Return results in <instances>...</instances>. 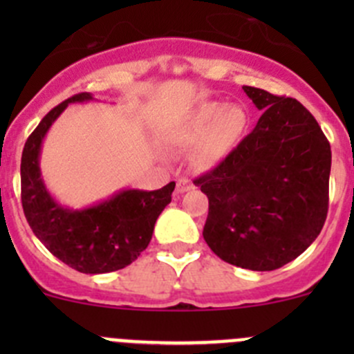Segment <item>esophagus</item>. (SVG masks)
Masks as SVG:
<instances>
[{
    "label": "esophagus",
    "instance_id": "esophagus-1",
    "mask_svg": "<svg viewBox=\"0 0 354 354\" xmlns=\"http://www.w3.org/2000/svg\"><path fill=\"white\" fill-rule=\"evenodd\" d=\"M194 188V183H192L188 178H180V180L176 181V192L178 194H185V192L192 190Z\"/></svg>",
    "mask_w": 354,
    "mask_h": 354
}]
</instances>
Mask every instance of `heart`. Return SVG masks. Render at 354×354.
<instances>
[{
	"label": "heart",
	"instance_id": "obj_1",
	"mask_svg": "<svg viewBox=\"0 0 354 354\" xmlns=\"http://www.w3.org/2000/svg\"><path fill=\"white\" fill-rule=\"evenodd\" d=\"M248 127V113L243 106L205 101L187 114L169 133L167 140L180 147L201 144L195 159L202 166H216L243 137Z\"/></svg>",
	"mask_w": 354,
	"mask_h": 354
}]
</instances>
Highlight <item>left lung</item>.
<instances>
[{
    "label": "left lung",
    "mask_w": 354,
    "mask_h": 354,
    "mask_svg": "<svg viewBox=\"0 0 354 354\" xmlns=\"http://www.w3.org/2000/svg\"><path fill=\"white\" fill-rule=\"evenodd\" d=\"M259 123L194 183L209 198L203 240L231 266L274 270L301 255L329 209L330 145L296 99L243 87Z\"/></svg>",
    "instance_id": "obj_1"
}]
</instances>
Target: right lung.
Returning a JSON list of instances; mask_svg holds the SVG:
<instances>
[{
	"instance_id": "add662e5",
	"label": "right lung",
	"mask_w": 354,
	"mask_h": 354,
	"mask_svg": "<svg viewBox=\"0 0 354 354\" xmlns=\"http://www.w3.org/2000/svg\"><path fill=\"white\" fill-rule=\"evenodd\" d=\"M82 92L49 111L25 142L20 164L22 207L28 226L55 257L84 274H106L130 266L151 243L154 224L171 202L174 181L159 190H121L104 202L73 210L51 197L41 178L39 156L51 124L71 102L92 101Z\"/></svg>"
}]
</instances>
